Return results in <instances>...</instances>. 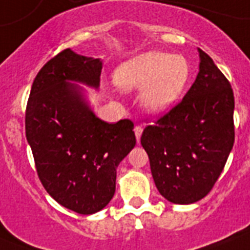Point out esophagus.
<instances>
[{"instance_id": "obj_1", "label": "esophagus", "mask_w": 250, "mask_h": 250, "mask_svg": "<svg viewBox=\"0 0 250 250\" xmlns=\"http://www.w3.org/2000/svg\"><path fill=\"white\" fill-rule=\"evenodd\" d=\"M141 133H143V127H140V125H136V127H135V135H136L137 143H140Z\"/></svg>"}]
</instances>
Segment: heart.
<instances>
[{
  "label": "heart",
  "mask_w": 250,
  "mask_h": 250,
  "mask_svg": "<svg viewBox=\"0 0 250 250\" xmlns=\"http://www.w3.org/2000/svg\"><path fill=\"white\" fill-rule=\"evenodd\" d=\"M190 64L183 56L146 52L125 61L115 70L114 80L121 89L141 90V101L148 111L164 113L186 89Z\"/></svg>",
  "instance_id": "b5f03b06"
}]
</instances>
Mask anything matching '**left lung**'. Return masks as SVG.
Returning a JSON list of instances; mask_svg holds the SVG:
<instances>
[{
    "instance_id": "1",
    "label": "left lung",
    "mask_w": 250,
    "mask_h": 250,
    "mask_svg": "<svg viewBox=\"0 0 250 250\" xmlns=\"http://www.w3.org/2000/svg\"><path fill=\"white\" fill-rule=\"evenodd\" d=\"M198 53L200 71L189 90L141 135L157 189L180 205L209 193L235 141L231 84L204 50Z\"/></svg>"
}]
</instances>
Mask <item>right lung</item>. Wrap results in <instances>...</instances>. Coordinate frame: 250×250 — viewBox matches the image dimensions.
I'll return each instance as SVG.
<instances>
[{
	"instance_id": "1",
	"label": "right lung",
	"mask_w": 250,
	"mask_h": 250,
	"mask_svg": "<svg viewBox=\"0 0 250 250\" xmlns=\"http://www.w3.org/2000/svg\"><path fill=\"white\" fill-rule=\"evenodd\" d=\"M102 61L64 49L33 80L25 136L42 186L60 205L79 214L102 210L115 193L117 167L136 144L133 123L94 115L83 88L100 86Z\"/></svg>"
}]
</instances>
